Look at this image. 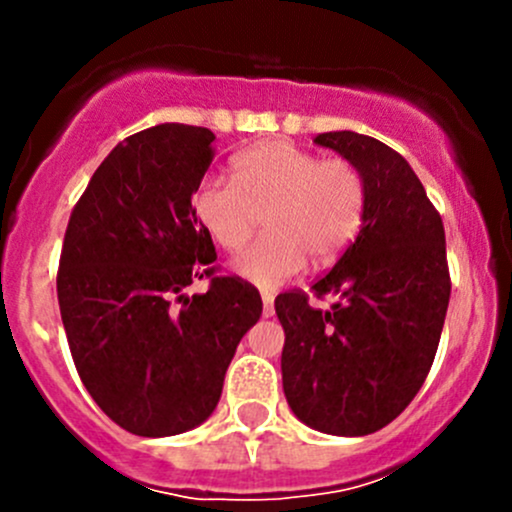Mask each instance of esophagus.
<instances>
[{
    "label": "esophagus",
    "mask_w": 512,
    "mask_h": 512,
    "mask_svg": "<svg viewBox=\"0 0 512 512\" xmlns=\"http://www.w3.org/2000/svg\"><path fill=\"white\" fill-rule=\"evenodd\" d=\"M262 314L265 317H272L275 314V297L270 292H262Z\"/></svg>",
    "instance_id": "34e87169"
}]
</instances>
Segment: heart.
Listing matches in <instances>:
<instances>
[{
    "instance_id": "heart-1",
    "label": "heart",
    "mask_w": 512,
    "mask_h": 512,
    "mask_svg": "<svg viewBox=\"0 0 512 512\" xmlns=\"http://www.w3.org/2000/svg\"><path fill=\"white\" fill-rule=\"evenodd\" d=\"M193 213L210 240L240 250L265 215L267 235L235 257L232 270L257 287H277L307 265H332L366 218V180L347 158H322L289 141H267L232 160V178L205 175Z\"/></svg>"
}]
</instances>
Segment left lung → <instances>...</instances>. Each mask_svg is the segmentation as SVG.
<instances>
[{
	"instance_id": "obj_1",
	"label": "left lung",
	"mask_w": 512,
	"mask_h": 512,
	"mask_svg": "<svg viewBox=\"0 0 512 512\" xmlns=\"http://www.w3.org/2000/svg\"><path fill=\"white\" fill-rule=\"evenodd\" d=\"M317 146L352 160L366 180V218L337 265L312 285L337 294H277L285 329L282 386L309 428L366 436L414 401L431 371L451 297L446 232L421 180L394 148L354 131L319 133Z\"/></svg>"
}]
</instances>
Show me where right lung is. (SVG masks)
Returning a JSON list of instances; mask_svg holds the SVG:
<instances>
[{"mask_svg":"<svg viewBox=\"0 0 512 512\" xmlns=\"http://www.w3.org/2000/svg\"><path fill=\"white\" fill-rule=\"evenodd\" d=\"M213 131L160 123L118 143L74 205L56 292L76 371L101 411L136 436L200 426L262 299L215 277V245L193 213ZM208 276L209 292L184 287Z\"/></svg>","mask_w":512,"mask_h":512,"instance_id":"obj_1","label":"right lung"}]
</instances>
